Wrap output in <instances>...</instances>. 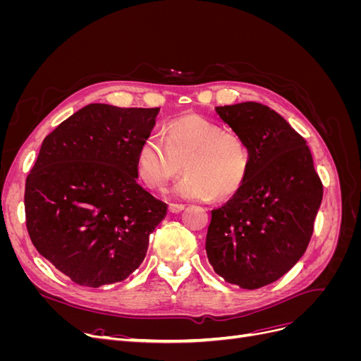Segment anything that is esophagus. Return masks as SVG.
Masks as SVG:
<instances>
[{"label": "esophagus", "mask_w": 361, "mask_h": 361, "mask_svg": "<svg viewBox=\"0 0 361 361\" xmlns=\"http://www.w3.org/2000/svg\"><path fill=\"white\" fill-rule=\"evenodd\" d=\"M185 209L183 204H179V203H170L169 204V211L171 214H178V212H182Z\"/></svg>", "instance_id": "obj_1"}]
</instances>
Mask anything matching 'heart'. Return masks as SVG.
I'll use <instances>...</instances> for the list:
<instances>
[{"label":"heart","mask_w":361,"mask_h":361,"mask_svg":"<svg viewBox=\"0 0 361 361\" xmlns=\"http://www.w3.org/2000/svg\"><path fill=\"white\" fill-rule=\"evenodd\" d=\"M187 171L173 192L182 199H232L243 190L251 167L247 141L199 114H185L166 125V138L152 133L137 150V174L147 188L164 190Z\"/></svg>","instance_id":"obj_1"}]
</instances>
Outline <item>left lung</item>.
Instances as JSON below:
<instances>
[{
  "mask_svg": "<svg viewBox=\"0 0 361 361\" xmlns=\"http://www.w3.org/2000/svg\"><path fill=\"white\" fill-rule=\"evenodd\" d=\"M251 152L247 182L212 211L206 255L214 271L243 289L279 280L297 264L313 233L322 182L305 140L257 102L215 108Z\"/></svg>",
  "mask_w": 361,
  "mask_h": 361,
  "instance_id": "left-lung-1",
  "label": "left lung"
}]
</instances>
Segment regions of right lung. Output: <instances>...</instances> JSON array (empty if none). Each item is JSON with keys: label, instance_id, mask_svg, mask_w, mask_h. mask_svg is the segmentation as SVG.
<instances>
[{"label": "right lung", "instance_id": "1", "mask_svg": "<svg viewBox=\"0 0 361 361\" xmlns=\"http://www.w3.org/2000/svg\"><path fill=\"white\" fill-rule=\"evenodd\" d=\"M159 108L90 104L45 137L25 182L27 231L76 285L122 281L141 265L167 204L137 182V150Z\"/></svg>", "mask_w": 361, "mask_h": 361}]
</instances>
